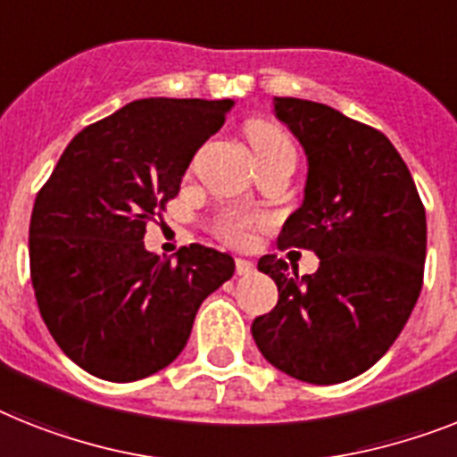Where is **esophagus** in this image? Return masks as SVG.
I'll use <instances>...</instances> for the list:
<instances>
[{
	"instance_id": "34e87169",
	"label": "esophagus",
	"mask_w": 457,
	"mask_h": 457,
	"mask_svg": "<svg viewBox=\"0 0 457 457\" xmlns=\"http://www.w3.org/2000/svg\"><path fill=\"white\" fill-rule=\"evenodd\" d=\"M236 273L237 275H252L254 273V263L247 259H236Z\"/></svg>"
}]
</instances>
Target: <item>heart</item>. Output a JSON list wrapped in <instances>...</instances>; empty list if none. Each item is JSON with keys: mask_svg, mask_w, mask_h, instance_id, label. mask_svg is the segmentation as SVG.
Listing matches in <instances>:
<instances>
[{"mask_svg": "<svg viewBox=\"0 0 457 457\" xmlns=\"http://www.w3.org/2000/svg\"><path fill=\"white\" fill-rule=\"evenodd\" d=\"M247 139H250L252 149H254L256 158L269 156L273 152H280V149H289L292 142L280 128L269 123V120H252L247 126ZM266 217L263 214L254 212H240V210H224L221 214H217L214 220V231L221 240H226L228 245H236V247H245V245L252 243V236L254 231L266 226Z\"/></svg>", "mask_w": 457, "mask_h": 457, "instance_id": "b5f03b06", "label": "heart"}]
</instances>
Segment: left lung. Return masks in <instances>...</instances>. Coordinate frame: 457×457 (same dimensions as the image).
Masks as SVG:
<instances>
[{
  "label": "left lung",
  "mask_w": 457,
  "mask_h": 457,
  "mask_svg": "<svg viewBox=\"0 0 457 457\" xmlns=\"http://www.w3.org/2000/svg\"><path fill=\"white\" fill-rule=\"evenodd\" d=\"M273 104L308 156L303 205L285 221L278 247L312 250L320 269L299 275L285 259L262 256L278 303L252 322V337L275 369L334 386L371 369L404 329L423 289L425 207L380 130L320 102Z\"/></svg>",
  "instance_id": "8db88e82"
}]
</instances>
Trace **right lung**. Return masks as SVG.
<instances>
[{
	"instance_id": "obj_1",
	"label": "right lung",
	"mask_w": 457,
	"mask_h": 457,
	"mask_svg": "<svg viewBox=\"0 0 457 457\" xmlns=\"http://www.w3.org/2000/svg\"><path fill=\"white\" fill-rule=\"evenodd\" d=\"M231 100H135L71 139L37 194L29 275L60 350L97 378L130 383L184 350L203 301L236 270L228 254L188 245L146 252L194 154L224 126Z\"/></svg>"
}]
</instances>
